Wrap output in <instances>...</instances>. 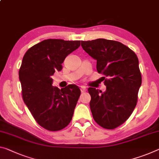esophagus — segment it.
I'll return each mask as SVG.
<instances>
[{
    "mask_svg": "<svg viewBox=\"0 0 159 159\" xmlns=\"http://www.w3.org/2000/svg\"><path fill=\"white\" fill-rule=\"evenodd\" d=\"M85 90H86V89L84 86H81L80 87V91H81V93H84L85 92Z\"/></svg>",
    "mask_w": 159,
    "mask_h": 159,
    "instance_id": "obj_1",
    "label": "esophagus"
}]
</instances>
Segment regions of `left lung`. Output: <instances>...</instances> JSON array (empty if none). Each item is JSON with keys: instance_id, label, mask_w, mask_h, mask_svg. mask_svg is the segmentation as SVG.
<instances>
[{"instance_id": "1", "label": "left lung", "mask_w": 159, "mask_h": 159, "mask_svg": "<svg viewBox=\"0 0 159 159\" xmlns=\"http://www.w3.org/2000/svg\"><path fill=\"white\" fill-rule=\"evenodd\" d=\"M81 47L97 61L98 72L108 78L105 91L88 89L93 119L105 129H115L129 117L137 105L142 85L138 58L129 47L113 40L81 41Z\"/></svg>"}]
</instances>
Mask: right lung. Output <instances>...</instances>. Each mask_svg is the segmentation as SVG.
Instances as JSON below:
<instances>
[{"label":"right lung","instance_id":"1","mask_svg":"<svg viewBox=\"0 0 159 159\" xmlns=\"http://www.w3.org/2000/svg\"><path fill=\"white\" fill-rule=\"evenodd\" d=\"M80 41L49 39L27 50L19 70L22 98L38 124L59 131L69 124L80 95L70 84L61 90L53 86L52 75L62 69L65 58L80 47Z\"/></svg>","mask_w":159,"mask_h":159}]
</instances>
